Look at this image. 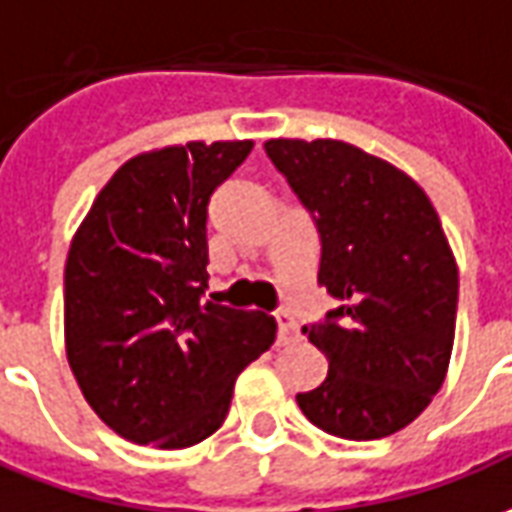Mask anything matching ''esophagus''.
I'll return each instance as SVG.
<instances>
[{
  "instance_id": "1",
  "label": "esophagus",
  "mask_w": 512,
  "mask_h": 512,
  "mask_svg": "<svg viewBox=\"0 0 512 512\" xmlns=\"http://www.w3.org/2000/svg\"><path fill=\"white\" fill-rule=\"evenodd\" d=\"M274 318H277V346L296 341V321H293L291 313L288 310H277Z\"/></svg>"
}]
</instances>
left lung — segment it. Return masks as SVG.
<instances>
[{"instance_id": "left-lung-1", "label": "left lung", "mask_w": 512, "mask_h": 512, "mask_svg": "<svg viewBox=\"0 0 512 512\" xmlns=\"http://www.w3.org/2000/svg\"><path fill=\"white\" fill-rule=\"evenodd\" d=\"M321 241L318 285L341 305L305 324L327 380L296 393L318 430L374 441L407 427L446 377L457 266L427 194L391 163L343 141L266 144Z\"/></svg>"}]
</instances>
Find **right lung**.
Returning <instances> with one entry per match:
<instances>
[{
	"label": "right lung",
	"mask_w": 512,
	"mask_h": 512,
	"mask_svg": "<svg viewBox=\"0 0 512 512\" xmlns=\"http://www.w3.org/2000/svg\"><path fill=\"white\" fill-rule=\"evenodd\" d=\"M252 141L132 157L66 260V355L82 396L132 443L185 449L227 418L235 377L277 321L207 302V205Z\"/></svg>",
	"instance_id": "right-lung-1"
}]
</instances>
